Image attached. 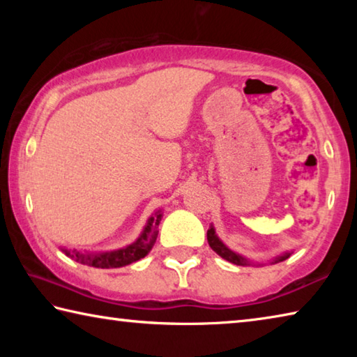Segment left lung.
Returning <instances> with one entry per match:
<instances>
[{"mask_svg":"<svg viewBox=\"0 0 357 357\" xmlns=\"http://www.w3.org/2000/svg\"><path fill=\"white\" fill-rule=\"evenodd\" d=\"M208 243H209V245H211V249H213V250L217 253V255H220L223 259H227V261L233 263V264H239V266L250 264L249 259L244 258L243 255H239V253H234L233 250H229L228 247H227L225 244H223L219 238H217L215 229H214L213 225H211L209 229H208ZM289 255H291V253H289V252L282 253L280 257H275V258H274L273 263L283 261V259H287Z\"/></svg>","mask_w":357,"mask_h":357,"instance_id":"obj_1","label":"left lung"}]
</instances>
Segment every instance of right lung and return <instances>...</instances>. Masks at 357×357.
Returning <instances> with one entry per match:
<instances>
[{
    "label": "right lung",
    "instance_id": "obj_1",
    "mask_svg": "<svg viewBox=\"0 0 357 357\" xmlns=\"http://www.w3.org/2000/svg\"><path fill=\"white\" fill-rule=\"evenodd\" d=\"M162 220V213L157 211L153 217H149L146 227L143 228V231L135 243L124 247V249H118L113 252H99V253H82L78 250L70 249H61L69 258L75 259L78 263L93 266V268H102V269H110V268H123L130 263H135L138 259L144 258L153 249V245L159 234V223Z\"/></svg>",
    "mask_w": 357,
    "mask_h": 357
}]
</instances>
